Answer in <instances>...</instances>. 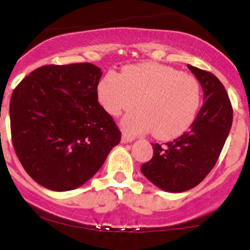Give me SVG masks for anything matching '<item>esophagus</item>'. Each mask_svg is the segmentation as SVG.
<instances>
[{"label": "esophagus", "mask_w": 250, "mask_h": 250, "mask_svg": "<svg viewBox=\"0 0 250 250\" xmlns=\"http://www.w3.org/2000/svg\"><path fill=\"white\" fill-rule=\"evenodd\" d=\"M132 141H134V137L132 136H129V135L126 134H123V136H121V142H123V144H127V142Z\"/></svg>", "instance_id": "esophagus-1"}]
</instances>
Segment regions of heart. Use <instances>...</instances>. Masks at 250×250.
I'll return each instance as SVG.
<instances>
[{
	"instance_id": "heart-1",
	"label": "heart",
	"mask_w": 250,
	"mask_h": 250,
	"mask_svg": "<svg viewBox=\"0 0 250 250\" xmlns=\"http://www.w3.org/2000/svg\"><path fill=\"white\" fill-rule=\"evenodd\" d=\"M99 102L110 115L140 110L124 118L123 127L131 135L151 131L157 139H172L188 130L200 106L196 78L157 63L127 66L121 75L106 73L98 85Z\"/></svg>"
}]
</instances>
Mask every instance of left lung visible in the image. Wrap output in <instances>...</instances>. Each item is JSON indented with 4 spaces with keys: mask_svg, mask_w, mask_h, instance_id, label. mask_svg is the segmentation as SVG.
Listing matches in <instances>:
<instances>
[{
    "mask_svg": "<svg viewBox=\"0 0 250 250\" xmlns=\"http://www.w3.org/2000/svg\"><path fill=\"white\" fill-rule=\"evenodd\" d=\"M188 68L203 87V106L188 131L163 146L153 144V157L141 166L149 182L169 192L187 191L205 179L217 162L233 119L232 104L220 80L191 65Z\"/></svg>",
    "mask_w": 250,
    "mask_h": 250,
    "instance_id": "1",
    "label": "left lung"
}]
</instances>
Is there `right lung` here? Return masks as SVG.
I'll return each instance as SVG.
<instances>
[{"label":"right lung","mask_w":250,"mask_h":250,"mask_svg":"<svg viewBox=\"0 0 250 250\" xmlns=\"http://www.w3.org/2000/svg\"><path fill=\"white\" fill-rule=\"evenodd\" d=\"M101 68L89 62L46 65L14 88L12 144L33 180L55 191L91 179L121 132L98 103Z\"/></svg>","instance_id":"obj_1"}]
</instances>
